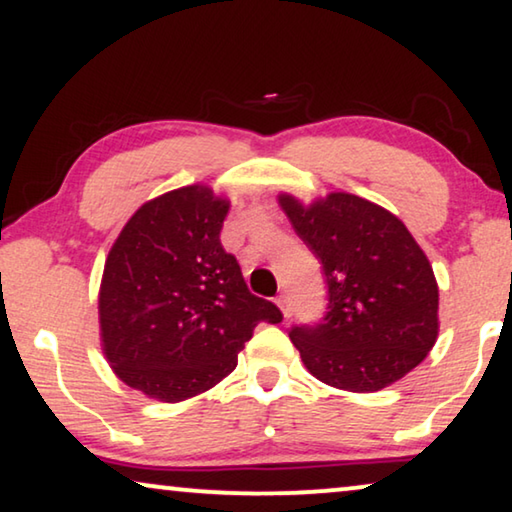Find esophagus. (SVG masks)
<instances>
[{"label": "esophagus", "instance_id": "esophagus-1", "mask_svg": "<svg viewBox=\"0 0 512 512\" xmlns=\"http://www.w3.org/2000/svg\"><path fill=\"white\" fill-rule=\"evenodd\" d=\"M276 303L280 305L282 315H285V317H292V299H289V294H280L278 299H276Z\"/></svg>", "mask_w": 512, "mask_h": 512}]
</instances>
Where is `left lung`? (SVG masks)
Here are the masks:
<instances>
[{
    "mask_svg": "<svg viewBox=\"0 0 512 512\" xmlns=\"http://www.w3.org/2000/svg\"><path fill=\"white\" fill-rule=\"evenodd\" d=\"M299 239L322 262L326 312L289 338L312 375L345 391H379L437 342L439 289L421 246L393 213L331 193L303 209L280 195Z\"/></svg>",
    "mask_w": 512,
    "mask_h": 512,
    "instance_id": "1",
    "label": "left lung"
}]
</instances>
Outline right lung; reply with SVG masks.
Listing matches in <instances>:
<instances>
[{"mask_svg": "<svg viewBox=\"0 0 512 512\" xmlns=\"http://www.w3.org/2000/svg\"><path fill=\"white\" fill-rule=\"evenodd\" d=\"M230 202L186 186L135 211L108 255L101 282L105 356L121 381L179 402L236 368L259 322L278 324L220 243Z\"/></svg>", "mask_w": 512, "mask_h": 512, "instance_id": "obj_1", "label": "right lung"}]
</instances>
